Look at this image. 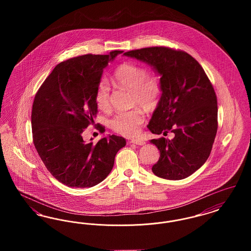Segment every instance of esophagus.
Here are the masks:
<instances>
[{
	"mask_svg": "<svg viewBox=\"0 0 251 251\" xmlns=\"http://www.w3.org/2000/svg\"><path fill=\"white\" fill-rule=\"evenodd\" d=\"M130 143L135 144V145H138V146H142L145 144V141L142 139H131L130 140Z\"/></svg>",
	"mask_w": 251,
	"mask_h": 251,
	"instance_id": "34e87169",
	"label": "esophagus"
}]
</instances>
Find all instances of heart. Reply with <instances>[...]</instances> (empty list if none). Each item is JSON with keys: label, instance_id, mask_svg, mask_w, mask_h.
Returning a JSON list of instances; mask_svg holds the SVG:
<instances>
[{"label": "heart", "instance_id": "1", "mask_svg": "<svg viewBox=\"0 0 251 251\" xmlns=\"http://www.w3.org/2000/svg\"><path fill=\"white\" fill-rule=\"evenodd\" d=\"M112 83L116 86L131 89V104L151 110L155 107L163 94V82L161 75L135 62H123L112 74ZM95 101L98 107L107 111L111 105V88L107 82L102 81L97 87ZM143 112L134 108L129 111L117 113L110 120V127L126 136L136 134L144 123Z\"/></svg>", "mask_w": 251, "mask_h": 251}]
</instances>
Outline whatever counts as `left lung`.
I'll return each mask as SVG.
<instances>
[{"label":"left lung","mask_w":251,"mask_h":251,"mask_svg":"<svg viewBox=\"0 0 251 251\" xmlns=\"http://www.w3.org/2000/svg\"><path fill=\"white\" fill-rule=\"evenodd\" d=\"M152 66L162 76L163 94L148 128L152 133L173 132L169 140L152 139L160 151L151 168L167 179L187 178L210 156L217 131V99L200 63L186 51L149 47L123 53Z\"/></svg>","instance_id":"1"}]
</instances>
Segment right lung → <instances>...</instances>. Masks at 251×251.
Here are the masks:
<instances>
[{
	"label": "right lung",
	"mask_w": 251,
	"mask_h": 251,
	"mask_svg": "<svg viewBox=\"0 0 251 251\" xmlns=\"http://www.w3.org/2000/svg\"><path fill=\"white\" fill-rule=\"evenodd\" d=\"M122 50L84 54L59 63L37 90L33 141L50 173L70 187H92L109 175L126 140L117 135L85 143L82 132L97 117L95 93L103 69Z\"/></svg>",
	"instance_id": "add662e5"
}]
</instances>
